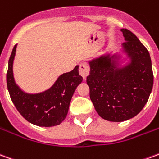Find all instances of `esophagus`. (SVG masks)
<instances>
[{"label": "esophagus", "instance_id": "esophagus-1", "mask_svg": "<svg viewBox=\"0 0 159 159\" xmlns=\"http://www.w3.org/2000/svg\"><path fill=\"white\" fill-rule=\"evenodd\" d=\"M79 74L83 79H86V77L89 74V66H88L87 64H84V63H82V64H80Z\"/></svg>", "mask_w": 159, "mask_h": 159}]
</instances>
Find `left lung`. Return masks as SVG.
I'll use <instances>...</instances> for the list:
<instances>
[{"mask_svg":"<svg viewBox=\"0 0 159 159\" xmlns=\"http://www.w3.org/2000/svg\"><path fill=\"white\" fill-rule=\"evenodd\" d=\"M123 49L130 64L117 68L116 55H105L89 62L87 83L89 96L97 114L114 122L136 116L147 102L153 86V72L149 52L131 31L121 29Z\"/></svg>","mask_w":159,"mask_h":159,"instance_id":"8db88e82","label":"left lung"}]
</instances>
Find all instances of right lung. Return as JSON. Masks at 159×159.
<instances>
[{
	"label": "right lung",
	"mask_w": 159,
	"mask_h": 159,
	"mask_svg": "<svg viewBox=\"0 0 159 159\" xmlns=\"http://www.w3.org/2000/svg\"><path fill=\"white\" fill-rule=\"evenodd\" d=\"M16 45L8 60L7 85L12 102L19 113L30 123L39 126H54L63 122L68 114L72 95L83 81L78 65L73 70L61 75L47 90L39 94H26L16 85L13 74V63Z\"/></svg>",
	"instance_id": "obj_1"
}]
</instances>
